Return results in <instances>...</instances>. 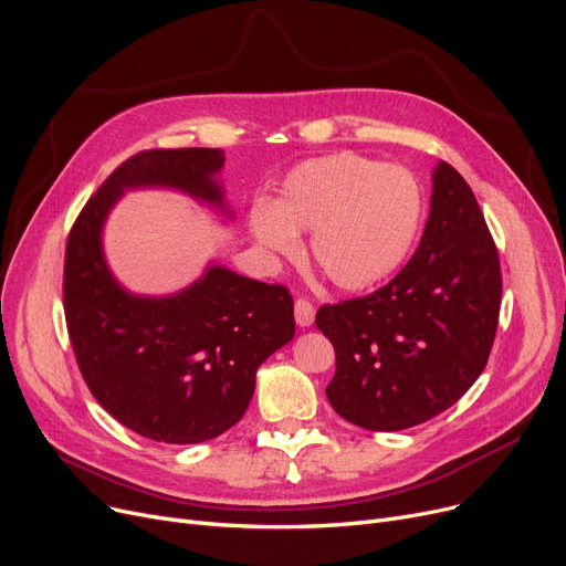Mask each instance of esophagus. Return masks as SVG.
I'll use <instances>...</instances> for the list:
<instances>
[{
  "label": "esophagus",
  "mask_w": 566,
  "mask_h": 566,
  "mask_svg": "<svg viewBox=\"0 0 566 566\" xmlns=\"http://www.w3.org/2000/svg\"><path fill=\"white\" fill-rule=\"evenodd\" d=\"M293 312H295V323L301 325V328H310V325L314 323V305L307 301V298H298L293 305Z\"/></svg>",
  "instance_id": "obj_1"
}]
</instances>
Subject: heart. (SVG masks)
Here are the masks:
<instances>
[{"mask_svg": "<svg viewBox=\"0 0 566 566\" xmlns=\"http://www.w3.org/2000/svg\"><path fill=\"white\" fill-rule=\"evenodd\" d=\"M420 220V186L408 169L335 154L295 167L275 208L252 213V231L282 256L301 250L298 231H314L310 250L318 273L342 291H363L397 271Z\"/></svg>", "mask_w": 566, "mask_h": 566, "instance_id": "1", "label": "heart"}]
</instances>
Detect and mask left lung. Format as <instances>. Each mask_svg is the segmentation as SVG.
<instances>
[{
    "mask_svg": "<svg viewBox=\"0 0 566 566\" xmlns=\"http://www.w3.org/2000/svg\"><path fill=\"white\" fill-rule=\"evenodd\" d=\"M500 295L482 208L465 178L440 163L420 248L399 275L316 312L337 358L325 388L331 406L369 431H401L448 410L486 367Z\"/></svg>",
    "mask_w": 566,
    "mask_h": 566,
    "instance_id": "8db88e82",
    "label": "left lung"
}]
</instances>
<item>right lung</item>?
I'll return each instance as SVG.
<instances>
[{"label": "right lung", "mask_w": 566, "mask_h": 566, "mask_svg": "<svg viewBox=\"0 0 566 566\" xmlns=\"http://www.w3.org/2000/svg\"><path fill=\"white\" fill-rule=\"evenodd\" d=\"M222 148H151L118 165L71 227L64 314L80 374L130 431L190 444L243 418L259 365L293 339L286 286L222 265L169 298H139L109 275L101 229L126 188L167 186L222 206Z\"/></svg>", "instance_id": "1"}]
</instances>
